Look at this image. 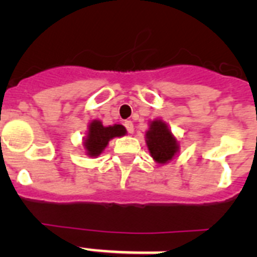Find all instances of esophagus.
I'll use <instances>...</instances> for the list:
<instances>
[{
	"label": "esophagus",
	"mask_w": 257,
	"mask_h": 257,
	"mask_svg": "<svg viewBox=\"0 0 257 257\" xmlns=\"http://www.w3.org/2000/svg\"><path fill=\"white\" fill-rule=\"evenodd\" d=\"M124 127H126V130L128 134H134V123L131 121H126L124 122Z\"/></svg>",
	"instance_id": "1"
}]
</instances>
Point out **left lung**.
I'll return each mask as SVG.
<instances>
[{"label": "left lung", "mask_w": 257, "mask_h": 257, "mask_svg": "<svg viewBox=\"0 0 257 257\" xmlns=\"http://www.w3.org/2000/svg\"><path fill=\"white\" fill-rule=\"evenodd\" d=\"M147 147L157 163H167L174 158L179 152V143L169 126L161 119L152 121L149 130L145 134Z\"/></svg>", "instance_id": "obj_1"}]
</instances>
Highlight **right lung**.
I'll list each match as a JSON object with an SVG mask.
<instances>
[{"label":"right lung","instance_id":"1","mask_svg":"<svg viewBox=\"0 0 257 257\" xmlns=\"http://www.w3.org/2000/svg\"><path fill=\"white\" fill-rule=\"evenodd\" d=\"M126 128L122 124H113V126H103L99 119H94L88 124L87 136L83 140V147L86 154L90 157H97L103 153L109 140L113 138H121L126 135Z\"/></svg>","mask_w":257,"mask_h":257}]
</instances>
